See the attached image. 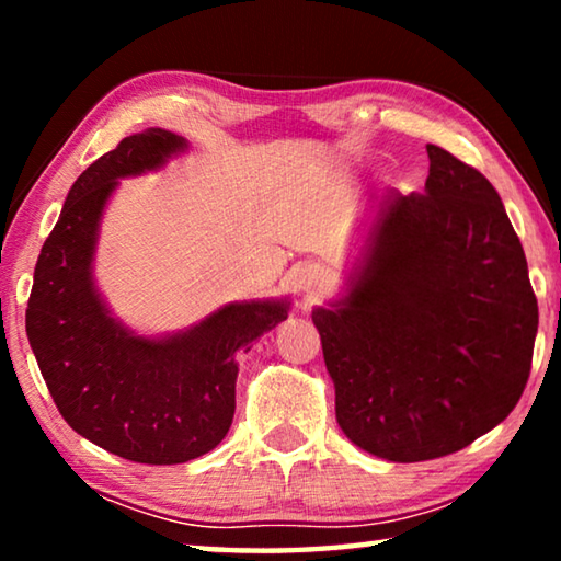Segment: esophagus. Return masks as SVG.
<instances>
[{"mask_svg":"<svg viewBox=\"0 0 561 561\" xmlns=\"http://www.w3.org/2000/svg\"><path fill=\"white\" fill-rule=\"evenodd\" d=\"M297 284L307 297H317L329 287V272L321 264H304L297 272Z\"/></svg>","mask_w":561,"mask_h":561,"instance_id":"obj_1","label":"esophagus"}]
</instances>
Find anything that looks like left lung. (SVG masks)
<instances>
[{"mask_svg":"<svg viewBox=\"0 0 561 561\" xmlns=\"http://www.w3.org/2000/svg\"><path fill=\"white\" fill-rule=\"evenodd\" d=\"M428 158L423 195L383 197L344 289L311 311L341 431L391 462L443 458L505 421L539 324L497 190L448 150Z\"/></svg>","mask_w":561,"mask_h":561,"instance_id":"8db88e82","label":"left lung"}]
</instances>
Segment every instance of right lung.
I'll use <instances>...</instances> for the list:
<instances>
[{"label": "right lung", "mask_w": 561, "mask_h": 561, "mask_svg": "<svg viewBox=\"0 0 561 561\" xmlns=\"http://www.w3.org/2000/svg\"><path fill=\"white\" fill-rule=\"evenodd\" d=\"M187 140L146 128L91 163L46 237L26 336L64 421L118 458L178 465L220 445L232 425L237 354L282 324L289 299L230 301L187 329L146 336L113 317L93 279L101 220L118 180L165 168Z\"/></svg>", "instance_id": "obj_1"}]
</instances>
